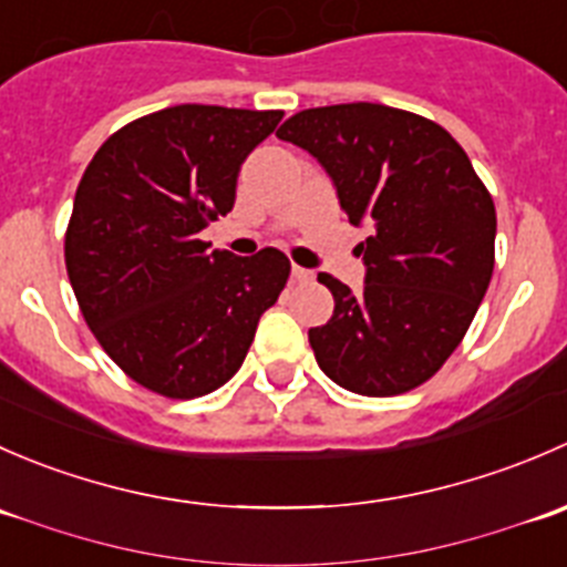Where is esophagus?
Wrapping results in <instances>:
<instances>
[{
  "instance_id": "1",
  "label": "esophagus",
  "mask_w": 567,
  "mask_h": 567,
  "mask_svg": "<svg viewBox=\"0 0 567 567\" xmlns=\"http://www.w3.org/2000/svg\"><path fill=\"white\" fill-rule=\"evenodd\" d=\"M293 279L296 282H312L316 279V271H310V268H301V266H293Z\"/></svg>"
}]
</instances>
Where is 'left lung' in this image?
<instances>
[{
    "label": "left lung",
    "instance_id": "left-lung-1",
    "mask_svg": "<svg viewBox=\"0 0 567 567\" xmlns=\"http://www.w3.org/2000/svg\"><path fill=\"white\" fill-rule=\"evenodd\" d=\"M277 136L310 153L348 221L368 227L362 293L318 274L334 296V316L310 329L320 370L368 398L414 390L458 348L488 290L494 199L458 142L403 109H305Z\"/></svg>",
    "mask_w": 567,
    "mask_h": 567
}]
</instances>
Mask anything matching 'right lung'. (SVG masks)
Listing matches in <instances>:
<instances>
[{
	"label": "right lung",
	"mask_w": 567,
	"mask_h": 567,
	"mask_svg": "<svg viewBox=\"0 0 567 567\" xmlns=\"http://www.w3.org/2000/svg\"><path fill=\"white\" fill-rule=\"evenodd\" d=\"M282 112L181 104L112 134L84 169L65 266L90 331L125 375L199 398L238 373L290 260L210 249L199 233L233 210L247 156Z\"/></svg>",
	"instance_id": "right-lung-1"
}]
</instances>
